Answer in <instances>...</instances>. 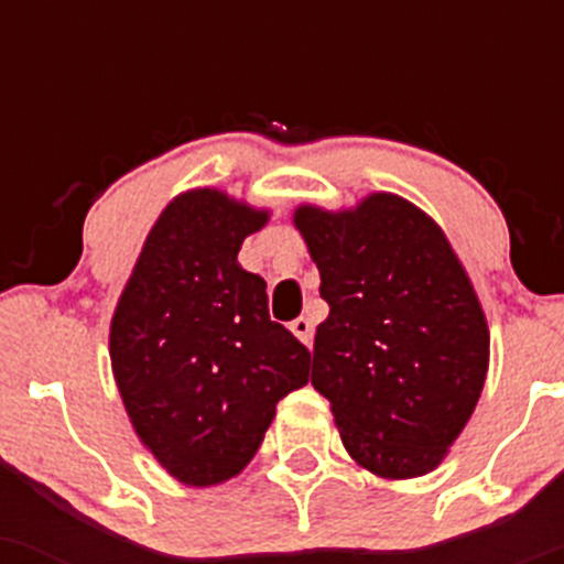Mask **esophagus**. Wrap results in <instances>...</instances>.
Listing matches in <instances>:
<instances>
[{
    "instance_id": "1",
    "label": "esophagus",
    "mask_w": 564,
    "mask_h": 564,
    "mask_svg": "<svg viewBox=\"0 0 564 564\" xmlns=\"http://www.w3.org/2000/svg\"><path fill=\"white\" fill-rule=\"evenodd\" d=\"M289 329H292V333L297 335L305 346L314 344V324H311V318H305V316L294 318V322L289 324Z\"/></svg>"
}]
</instances>
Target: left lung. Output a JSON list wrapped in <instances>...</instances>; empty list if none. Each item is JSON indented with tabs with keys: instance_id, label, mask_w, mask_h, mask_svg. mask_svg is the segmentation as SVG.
<instances>
[{
	"instance_id": "left-lung-1",
	"label": "left lung",
	"mask_w": 564,
	"mask_h": 564,
	"mask_svg": "<svg viewBox=\"0 0 564 564\" xmlns=\"http://www.w3.org/2000/svg\"><path fill=\"white\" fill-rule=\"evenodd\" d=\"M294 226L329 305L311 384L344 447L390 480L436 469L475 412L491 340L445 231L392 193L340 213L303 204Z\"/></svg>"
}]
</instances>
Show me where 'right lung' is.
<instances>
[{"mask_svg": "<svg viewBox=\"0 0 564 564\" xmlns=\"http://www.w3.org/2000/svg\"><path fill=\"white\" fill-rule=\"evenodd\" d=\"M270 213L215 187L180 193L147 235L111 318L113 379L139 440L185 486L240 475L311 355L267 311L242 240Z\"/></svg>", "mask_w": 564, "mask_h": 564, "instance_id": "obj_1", "label": "right lung"}]
</instances>
